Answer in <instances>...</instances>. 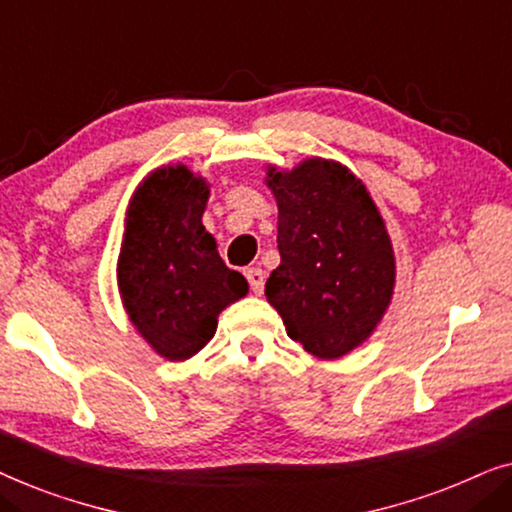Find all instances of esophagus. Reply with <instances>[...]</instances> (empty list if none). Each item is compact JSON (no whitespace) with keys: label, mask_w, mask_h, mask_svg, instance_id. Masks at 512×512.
Wrapping results in <instances>:
<instances>
[{"label":"esophagus","mask_w":512,"mask_h":512,"mask_svg":"<svg viewBox=\"0 0 512 512\" xmlns=\"http://www.w3.org/2000/svg\"><path fill=\"white\" fill-rule=\"evenodd\" d=\"M244 275H247V279H249L251 291H254L256 296H261V293H263V286H265V275H263V270H258V268H249L247 272H244Z\"/></svg>","instance_id":"1"}]
</instances>
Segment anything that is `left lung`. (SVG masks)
I'll return each mask as SVG.
<instances>
[{
    "label": "left lung",
    "instance_id": "1",
    "mask_svg": "<svg viewBox=\"0 0 512 512\" xmlns=\"http://www.w3.org/2000/svg\"><path fill=\"white\" fill-rule=\"evenodd\" d=\"M265 184L282 256L265 296L305 352L340 359L373 335L394 298L396 256L380 209L338 160L268 165Z\"/></svg>",
    "mask_w": 512,
    "mask_h": 512
}]
</instances>
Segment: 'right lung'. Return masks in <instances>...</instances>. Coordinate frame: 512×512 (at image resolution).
<instances>
[{
	"instance_id": "obj_1",
	"label": "right lung",
	"mask_w": 512,
	"mask_h": 512,
	"mask_svg": "<svg viewBox=\"0 0 512 512\" xmlns=\"http://www.w3.org/2000/svg\"><path fill=\"white\" fill-rule=\"evenodd\" d=\"M209 184L186 165H163L132 193L116 282L137 333L167 361H186L214 338L219 314L249 293L202 226Z\"/></svg>"
}]
</instances>
